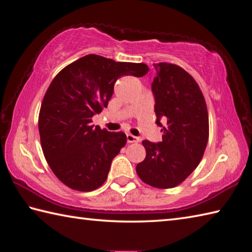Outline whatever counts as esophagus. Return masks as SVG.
I'll return each mask as SVG.
<instances>
[{
	"instance_id": "34e87169",
	"label": "esophagus",
	"mask_w": 252,
	"mask_h": 252,
	"mask_svg": "<svg viewBox=\"0 0 252 252\" xmlns=\"http://www.w3.org/2000/svg\"><path fill=\"white\" fill-rule=\"evenodd\" d=\"M126 141H127V143H136V142L140 141V139L138 138V136H135V135L126 134Z\"/></svg>"
}]
</instances>
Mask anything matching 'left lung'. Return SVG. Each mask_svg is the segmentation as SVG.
Returning a JSON list of instances; mask_svg holds the SVG:
<instances>
[{
  "label": "left lung",
  "instance_id": "obj_1",
  "mask_svg": "<svg viewBox=\"0 0 252 252\" xmlns=\"http://www.w3.org/2000/svg\"><path fill=\"white\" fill-rule=\"evenodd\" d=\"M157 70L151 88L155 123L162 142L143 140L146 157L136 173L146 184L172 189L190 175L202 159L208 141V113L197 82L173 63H153Z\"/></svg>",
  "mask_w": 252,
  "mask_h": 252
}]
</instances>
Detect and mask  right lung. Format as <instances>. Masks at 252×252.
Instances as JSON below:
<instances>
[{
  "label": "right lung",
  "mask_w": 252,
  "mask_h": 252,
  "mask_svg": "<svg viewBox=\"0 0 252 252\" xmlns=\"http://www.w3.org/2000/svg\"><path fill=\"white\" fill-rule=\"evenodd\" d=\"M148 71L145 63L91 54L58 72L43 99L38 130L45 158L59 181L80 191L106 182L126 135L94 126L93 117L108 107L120 77H142Z\"/></svg>",
  "instance_id": "right-lung-1"
}]
</instances>
